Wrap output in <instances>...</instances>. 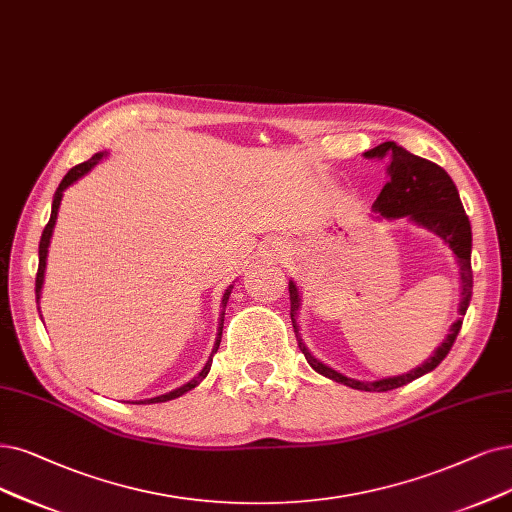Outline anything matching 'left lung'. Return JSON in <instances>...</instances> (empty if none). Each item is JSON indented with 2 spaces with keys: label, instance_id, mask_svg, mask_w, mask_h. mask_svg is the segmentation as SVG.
Here are the masks:
<instances>
[{
  "label": "left lung",
  "instance_id": "left-lung-1",
  "mask_svg": "<svg viewBox=\"0 0 512 512\" xmlns=\"http://www.w3.org/2000/svg\"><path fill=\"white\" fill-rule=\"evenodd\" d=\"M363 157L388 161V166H386L388 182L372 206V210L376 214L374 218L376 220H380V218L412 220L414 224H418V227L439 235L445 241L447 248L452 250V254L456 256L458 273H460V304H458L460 317L452 325H449V332L443 338V342L422 365L414 367V370H410L407 374L386 376V378L370 382V380H355V378H349V376L332 370L330 365H325L309 351V346H306L302 340L300 325H298V311H300L302 298H300L298 285L294 279H290V304H292L290 315H292V325H294L300 351L304 353L306 361H309V365L315 372H319L321 376L330 378L334 382L357 388V391L384 393V391H393V388H399L407 382H412L428 372H433L435 367L447 357L449 349H452V344L462 327V317L466 315V309L470 304V296H473V269H470L473 233H470V222L462 208V201H460L454 180L449 178V174L443 168H439L437 163L422 159L410 151H405L393 140L382 142V145L365 151Z\"/></svg>",
  "mask_w": 512,
  "mask_h": 512
}]
</instances>
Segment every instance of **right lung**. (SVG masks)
Segmentation results:
<instances>
[{
  "label": "right lung",
  "mask_w": 512,
  "mask_h": 512,
  "mask_svg": "<svg viewBox=\"0 0 512 512\" xmlns=\"http://www.w3.org/2000/svg\"><path fill=\"white\" fill-rule=\"evenodd\" d=\"M109 155V151H98L96 155H92L88 161H84V163H79V166H75V168H71L69 172H67V176L60 180V185H58V189H56V193H54V199H52V214H50V220H48V224H46V229H44V233H42V239H39V267H37V277H35V298H37V304H39V298H42V288H44V277H46V260H48V248H50V239H52V233H54V224H56V218H58V208H60V201H63V193L73 185V182H77L79 178H84L94 166H98L100 163V159L102 157H107ZM231 290H233V285H229L227 290H224V294H222V300H220V321H218V334H216V342H214V349H212V355H210V359L206 361V365H203V370L193 378V380H189L187 384H182V386H178V388H174V391H170V393H166V395H159V397H151V399H140V401H132V403H138V405H147V403H163V401H172V399H176V397H180V395H185V393H189L191 388H195L203 378L208 376V372H210V367H212V359H214V355H216V351H218V346H220V336H222V323H224V309H227V302H229V296H231ZM37 311H39V306H37Z\"/></svg>",
  "instance_id": "add662e5"
}]
</instances>
